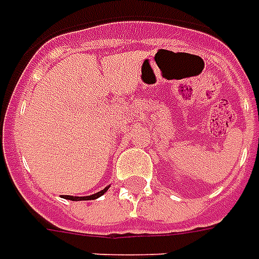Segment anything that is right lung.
<instances>
[{"label":"right lung","mask_w":259,"mask_h":259,"mask_svg":"<svg viewBox=\"0 0 259 259\" xmlns=\"http://www.w3.org/2000/svg\"><path fill=\"white\" fill-rule=\"evenodd\" d=\"M109 187L104 188L102 191L97 192V194H94V195H89V196H71V195H63L65 199H69V201H91V199H97V198H100L102 194H105L106 192V190H108Z\"/></svg>","instance_id":"add662e5"}]
</instances>
